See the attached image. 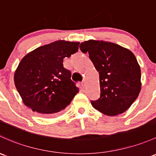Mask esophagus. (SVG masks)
<instances>
[{
  "label": "esophagus",
  "mask_w": 156,
  "mask_h": 156,
  "mask_svg": "<svg viewBox=\"0 0 156 156\" xmlns=\"http://www.w3.org/2000/svg\"><path fill=\"white\" fill-rule=\"evenodd\" d=\"M81 83V86H82L83 87H85V80H83Z\"/></svg>",
  "instance_id": "esophagus-1"
}]
</instances>
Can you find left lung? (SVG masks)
Here are the masks:
<instances>
[{"mask_svg": "<svg viewBox=\"0 0 156 156\" xmlns=\"http://www.w3.org/2000/svg\"><path fill=\"white\" fill-rule=\"evenodd\" d=\"M80 49L89 53L99 73L100 97L91 101L93 108L108 116L127 111L141 88L140 68L134 54L117 44L93 39L81 42Z\"/></svg>", "mask_w": 156, "mask_h": 156, "instance_id": "obj_1", "label": "left lung"}]
</instances>
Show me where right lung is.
Wrapping results in <instances>:
<instances>
[{"label": "right lung", "mask_w": 156, "mask_h": 156, "mask_svg": "<svg viewBox=\"0 0 156 156\" xmlns=\"http://www.w3.org/2000/svg\"><path fill=\"white\" fill-rule=\"evenodd\" d=\"M79 42L59 40L26 55L14 74L16 87L23 102L45 116L63 112L79 89L63 67V58L78 51Z\"/></svg>", "instance_id": "right-lung-1"}]
</instances>
